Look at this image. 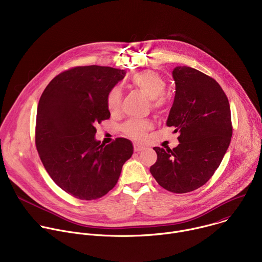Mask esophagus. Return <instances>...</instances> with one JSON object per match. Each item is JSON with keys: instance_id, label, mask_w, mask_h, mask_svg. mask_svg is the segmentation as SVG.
<instances>
[{"instance_id": "34e87169", "label": "esophagus", "mask_w": 262, "mask_h": 262, "mask_svg": "<svg viewBox=\"0 0 262 262\" xmlns=\"http://www.w3.org/2000/svg\"><path fill=\"white\" fill-rule=\"evenodd\" d=\"M143 149H144V147H143L142 145H140V144H138V143H134V150H135V151L139 152V151L143 150Z\"/></svg>"}]
</instances>
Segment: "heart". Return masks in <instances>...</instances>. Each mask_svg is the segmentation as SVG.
Wrapping results in <instances>:
<instances>
[{
	"mask_svg": "<svg viewBox=\"0 0 262 262\" xmlns=\"http://www.w3.org/2000/svg\"><path fill=\"white\" fill-rule=\"evenodd\" d=\"M129 81L135 88L152 100L154 107H162L164 105V93L167 88V82L159 72L155 70L140 71L132 76ZM121 99V91L117 87L108 91L106 95V106L111 113H117L119 111ZM150 127L151 123L147 120L130 119L122 125V132L133 139L140 140Z\"/></svg>",
	"mask_w": 262,
	"mask_h": 262,
	"instance_id": "heart-1",
	"label": "heart"
}]
</instances>
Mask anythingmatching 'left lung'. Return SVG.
<instances>
[{
    "label": "left lung",
    "instance_id": "obj_1",
    "mask_svg": "<svg viewBox=\"0 0 262 262\" xmlns=\"http://www.w3.org/2000/svg\"><path fill=\"white\" fill-rule=\"evenodd\" d=\"M175 97L167 126L179 133V144L154 149L158 160L150 173L172 193L197 190L213 175L232 136L228 98L221 86L203 72L188 66L172 71Z\"/></svg>",
    "mask_w": 262,
    "mask_h": 262
}]
</instances>
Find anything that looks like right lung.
<instances>
[{"mask_svg":"<svg viewBox=\"0 0 262 262\" xmlns=\"http://www.w3.org/2000/svg\"><path fill=\"white\" fill-rule=\"evenodd\" d=\"M123 69L78 66L63 71L45 89L37 106L35 143L56 184L82 200L104 196L116 185L133 143L95 139V125L108 119L106 95L125 77Z\"/></svg>","mask_w":262,"mask_h":262,"instance_id":"add662e5","label":"right lung"}]
</instances>
